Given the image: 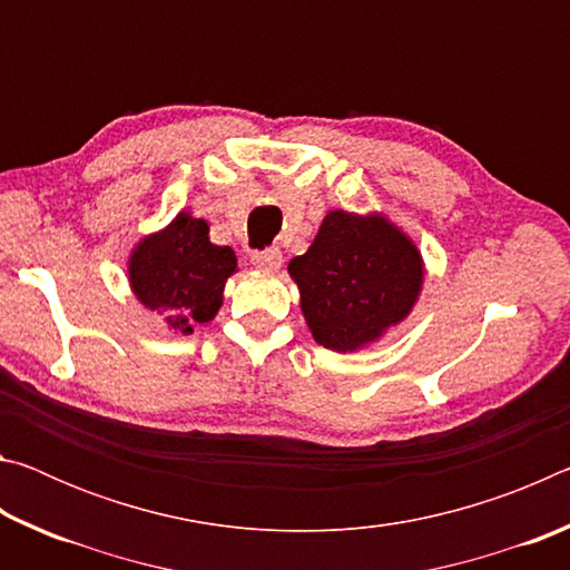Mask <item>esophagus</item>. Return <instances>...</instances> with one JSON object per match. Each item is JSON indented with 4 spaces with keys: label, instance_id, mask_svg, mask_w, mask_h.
Listing matches in <instances>:
<instances>
[{
    "label": "esophagus",
    "instance_id": "esophagus-1",
    "mask_svg": "<svg viewBox=\"0 0 570 570\" xmlns=\"http://www.w3.org/2000/svg\"><path fill=\"white\" fill-rule=\"evenodd\" d=\"M250 262H254L256 268H262V272H278L284 256L278 248H264V250H256V254L250 256Z\"/></svg>",
    "mask_w": 570,
    "mask_h": 570
}]
</instances>
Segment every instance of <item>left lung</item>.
Wrapping results in <instances>:
<instances>
[{
  "mask_svg": "<svg viewBox=\"0 0 570 570\" xmlns=\"http://www.w3.org/2000/svg\"><path fill=\"white\" fill-rule=\"evenodd\" d=\"M302 314L316 344L356 352L410 316L424 284L414 240L384 214L330 210L306 254L292 258Z\"/></svg>",
  "mask_w": 570,
  "mask_h": 570,
  "instance_id": "8db88e82",
  "label": "left lung"
}]
</instances>
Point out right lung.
Here are the masks:
<instances>
[{"instance_id":"right-lung-1","label":"right lung","mask_w":570,"mask_h":570,"mask_svg":"<svg viewBox=\"0 0 570 570\" xmlns=\"http://www.w3.org/2000/svg\"><path fill=\"white\" fill-rule=\"evenodd\" d=\"M236 254L208 238V224L190 210L166 228L142 236L128 258V282L138 302L158 312L170 332L193 334L218 314Z\"/></svg>"}]
</instances>
